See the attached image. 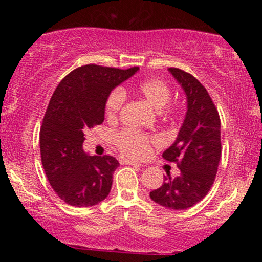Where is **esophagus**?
<instances>
[{
    "instance_id": "esophagus-1",
    "label": "esophagus",
    "mask_w": 262,
    "mask_h": 262,
    "mask_svg": "<svg viewBox=\"0 0 262 262\" xmlns=\"http://www.w3.org/2000/svg\"><path fill=\"white\" fill-rule=\"evenodd\" d=\"M121 164L123 165H133V166H143V164H139V162L137 161H132V160H121Z\"/></svg>"
}]
</instances>
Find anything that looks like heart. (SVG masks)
Returning <instances> with one entry per match:
<instances>
[{"label":"heart","instance_id":"heart-1","mask_svg":"<svg viewBox=\"0 0 262 262\" xmlns=\"http://www.w3.org/2000/svg\"><path fill=\"white\" fill-rule=\"evenodd\" d=\"M135 92L139 97L145 100L155 110H161L169 103L171 98V90L165 81L160 79L144 80L135 87ZM125 95L121 89L113 90L108 95L106 104H104V113L108 119H116L121 112L123 103H124ZM165 116L173 117L179 113V108L166 107L164 108ZM114 145L122 154L133 159H143L149 155L151 150V144L155 143V139L149 135L139 133V132L125 130L118 132L113 138Z\"/></svg>","mask_w":262,"mask_h":262}]
</instances>
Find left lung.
Masks as SVG:
<instances>
[{"mask_svg":"<svg viewBox=\"0 0 262 262\" xmlns=\"http://www.w3.org/2000/svg\"><path fill=\"white\" fill-rule=\"evenodd\" d=\"M186 95L185 119L172 145L162 158L177 162L180 175L164 176L161 187L150 192L154 202L170 209H187L202 201L214 182L222 154L221 119L202 83L181 69L169 68Z\"/></svg>","mask_w":262,"mask_h":262,"instance_id":"obj_1","label":"left lung"}]
</instances>
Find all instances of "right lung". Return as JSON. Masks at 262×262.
Instances as JSON below:
<instances>
[{
  "label": "right lung",
  "mask_w": 262,
  "mask_h": 262,
  "mask_svg": "<svg viewBox=\"0 0 262 262\" xmlns=\"http://www.w3.org/2000/svg\"><path fill=\"white\" fill-rule=\"evenodd\" d=\"M138 70L81 66L61 80L50 98L39 139L41 164L54 191L70 206H95L110 193L119 162L83 151V132L102 124L108 95Z\"/></svg>",
  "instance_id": "1"
}]
</instances>
